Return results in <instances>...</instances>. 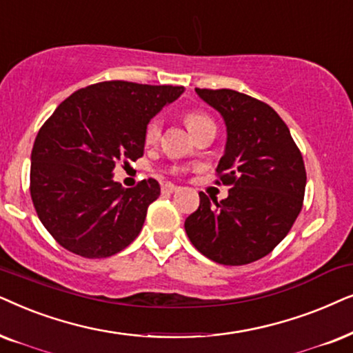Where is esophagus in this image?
<instances>
[{
  "instance_id": "1",
  "label": "esophagus",
  "mask_w": 353,
  "mask_h": 353,
  "mask_svg": "<svg viewBox=\"0 0 353 353\" xmlns=\"http://www.w3.org/2000/svg\"><path fill=\"white\" fill-rule=\"evenodd\" d=\"M177 190H179V187L171 184V182H166V184L161 185L163 194H172V192H177Z\"/></svg>"
}]
</instances>
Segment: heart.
<instances>
[{"label": "heart", "instance_id": "b5f03b06", "mask_svg": "<svg viewBox=\"0 0 353 353\" xmlns=\"http://www.w3.org/2000/svg\"><path fill=\"white\" fill-rule=\"evenodd\" d=\"M184 122L187 129L190 130V134L194 135V137L195 135H199L200 132H203V130L216 129L213 119H211V117L203 111H196V110L185 111ZM159 135H161V119H159V117H152V119L147 122V125H145V130H143L145 143L148 145L157 143L159 140Z\"/></svg>", "mask_w": 353, "mask_h": 353}]
</instances>
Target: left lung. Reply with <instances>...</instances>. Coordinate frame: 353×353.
I'll list each match as a JSON object with an SVG mask.
<instances>
[{"mask_svg": "<svg viewBox=\"0 0 353 353\" xmlns=\"http://www.w3.org/2000/svg\"><path fill=\"white\" fill-rule=\"evenodd\" d=\"M195 92L225 122L228 140L216 184L231 189L221 201L200 192V206L185 219V232L210 260L247 265L272 252L302 210L307 185L302 153L266 103L229 88Z\"/></svg>", "mask_w": 353, "mask_h": 353, "instance_id": "1", "label": "left lung"}]
</instances>
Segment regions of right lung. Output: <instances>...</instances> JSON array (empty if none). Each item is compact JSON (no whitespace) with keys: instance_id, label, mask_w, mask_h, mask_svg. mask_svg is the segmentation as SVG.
<instances>
[{"instance_id":"obj_1","label":"right lung","mask_w":353,"mask_h":353,"mask_svg":"<svg viewBox=\"0 0 353 353\" xmlns=\"http://www.w3.org/2000/svg\"><path fill=\"white\" fill-rule=\"evenodd\" d=\"M184 87L108 81L88 85L56 108L32 148L30 195L46 231L65 250L106 258L142 231L159 184L124 189L112 181L117 161L143 157L147 122Z\"/></svg>"}]
</instances>
